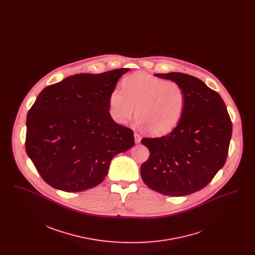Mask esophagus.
Returning a JSON list of instances; mask_svg holds the SVG:
<instances>
[{
  "mask_svg": "<svg viewBox=\"0 0 255 255\" xmlns=\"http://www.w3.org/2000/svg\"><path fill=\"white\" fill-rule=\"evenodd\" d=\"M133 136H134V142H135L136 144H137V143H139V142H140V140H141V136H140V134H138L137 133H134Z\"/></svg>",
  "mask_w": 255,
  "mask_h": 255,
  "instance_id": "esophagus-1",
  "label": "esophagus"
}]
</instances>
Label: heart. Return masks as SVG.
Instances as JSON below:
<instances>
[{
  "instance_id": "heart-1",
  "label": "heart",
  "mask_w": 255,
  "mask_h": 255,
  "mask_svg": "<svg viewBox=\"0 0 255 255\" xmlns=\"http://www.w3.org/2000/svg\"><path fill=\"white\" fill-rule=\"evenodd\" d=\"M182 86L146 73H135L122 81V91L111 94L109 110L113 120L126 124L135 112L137 125L153 135L172 131L182 120L185 110Z\"/></svg>"
}]
</instances>
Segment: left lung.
<instances>
[{"instance_id":"8db88e82","label":"left lung","mask_w":255,"mask_h":255,"mask_svg":"<svg viewBox=\"0 0 255 255\" xmlns=\"http://www.w3.org/2000/svg\"><path fill=\"white\" fill-rule=\"evenodd\" d=\"M154 75L182 86L185 110L171 133L141 139L150 157L140 175L149 188L160 194H192L224 166L232 133L231 118L221 96L199 78L182 73Z\"/></svg>"}]
</instances>
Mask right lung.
Returning <instances> with one entry per match:
<instances>
[{"mask_svg":"<svg viewBox=\"0 0 255 255\" xmlns=\"http://www.w3.org/2000/svg\"><path fill=\"white\" fill-rule=\"evenodd\" d=\"M128 71L79 73L40 93L26 117L25 151L50 186L93 188L107 176L112 158L133 147V131L109 112L110 96Z\"/></svg>","mask_w":255,"mask_h":255,"instance_id":"1","label":"right lung"}]
</instances>
